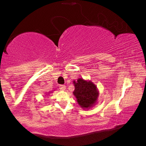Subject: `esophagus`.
Returning <instances> with one entry per match:
<instances>
[{
  "label": "esophagus",
  "instance_id": "obj_1",
  "mask_svg": "<svg viewBox=\"0 0 146 146\" xmlns=\"http://www.w3.org/2000/svg\"><path fill=\"white\" fill-rule=\"evenodd\" d=\"M59 88H60V90H63V91H64V90H66V86H65V85H60Z\"/></svg>",
  "mask_w": 146,
  "mask_h": 146
}]
</instances>
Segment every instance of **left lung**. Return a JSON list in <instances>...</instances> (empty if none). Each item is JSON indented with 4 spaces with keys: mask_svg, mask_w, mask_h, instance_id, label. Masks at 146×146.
Returning a JSON list of instances; mask_svg holds the SVG:
<instances>
[{
    "mask_svg": "<svg viewBox=\"0 0 146 146\" xmlns=\"http://www.w3.org/2000/svg\"><path fill=\"white\" fill-rule=\"evenodd\" d=\"M75 86L73 95L78 104L83 109H90L97 103L99 97V90L97 86L90 80L79 78L73 82Z\"/></svg>",
    "mask_w": 146,
    "mask_h": 146,
    "instance_id": "obj_1",
    "label": "left lung"
}]
</instances>
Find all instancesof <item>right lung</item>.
<instances>
[{"label":"right lung","instance_id":"1","mask_svg":"<svg viewBox=\"0 0 146 146\" xmlns=\"http://www.w3.org/2000/svg\"><path fill=\"white\" fill-rule=\"evenodd\" d=\"M52 93V92H49V93Z\"/></svg>","mask_w":146,"mask_h":146}]
</instances>
